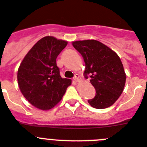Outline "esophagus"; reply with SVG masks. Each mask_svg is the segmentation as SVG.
I'll use <instances>...</instances> for the list:
<instances>
[{
  "label": "esophagus",
  "instance_id": "34e87169",
  "mask_svg": "<svg viewBox=\"0 0 147 147\" xmlns=\"http://www.w3.org/2000/svg\"><path fill=\"white\" fill-rule=\"evenodd\" d=\"M73 79L75 80V81H76V82H78V81H80V76H79L78 74H75V77L73 78Z\"/></svg>",
  "mask_w": 147,
  "mask_h": 147
}]
</instances>
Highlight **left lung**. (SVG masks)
I'll return each mask as SVG.
<instances>
[{
  "mask_svg": "<svg viewBox=\"0 0 147 147\" xmlns=\"http://www.w3.org/2000/svg\"><path fill=\"white\" fill-rule=\"evenodd\" d=\"M72 45L85 62L84 77L90 78L96 91L95 98L88 100V103L96 109L112 106L123 92L126 83V74L118 55L95 40L74 41Z\"/></svg>",
  "mask_w": 147,
  "mask_h": 147,
  "instance_id": "obj_1",
  "label": "left lung"
}]
</instances>
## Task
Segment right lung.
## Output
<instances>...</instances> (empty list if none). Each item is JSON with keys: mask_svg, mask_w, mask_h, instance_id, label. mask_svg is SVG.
<instances>
[{"mask_svg": "<svg viewBox=\"0 0 147 147\" xmlns=\"http://www.w3.org/2000/svg\"><path fill=\"white\" fill-rule=\"evenodd\" d=\"M67 41L47 36L38 40L24 57L18 71L20 90L26 100L42 110L52 109L71 85L62 78L56 58Z\"/></svg>", "mask_w": 147, "mask_h": 147, "instance_id": "add662e5", "label": "right lung"}]
</instances>
